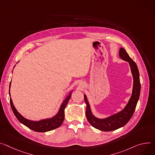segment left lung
<instances>
[{"instance_id":"left-lung-1","label":"left lung","mask_w":155,"mask_h":155,"mask_svg":"<svg viewBox=\"0 0 155 155\" xmlns=\"http://www.w3.org/2000/svg\"><path fill=\"white\" fill-rule=\"evenodd\" d=\"M119 54V57L122 60L129 62L134 79L132 96L125 107L117 113L110 116L106 118H97L93 114L87 96L84 94V99H85V102L87 104L86 116L88 121L93 127L105 132L118 129L124 126L129 121L135 110L140 97V88H141L140 82V75L137 64L130 58L129 54L127 53L126 51L124 48H120Z\"/></svg>"}]
</instances>
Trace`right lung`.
<instances>
[{
	"label": "right lung",
	"instance_id": "1",
	"mask_svg": "<svg viewBox=\"0 0 155 155\" xmlns=\"http://www.w3.org/2000/svg\"><path fill=\"white\" fill-rule=\"evenodd\" d=\"M10 85H11V82L10 83V87H9L10 88ZM72 93V91H70L68 95L65 97V99L64 100V101L61 104V106L57 114L51 118L42 119L38 121H34V120L27 119L19 113L13 105V103L10 97V93L9 90L10 106L14 114H15L17 119L21 124H23L25 126L28 127L29 129L35 132H48L59 127L62 125L64 120V109L70 100V97H71Z\"/></svg>",
	"mask_w": 155,
	"mask_h": 155
}]
</instances>
